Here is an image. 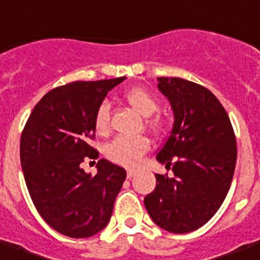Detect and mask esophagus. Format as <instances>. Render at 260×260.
<instances>
[{"label":"esophagus","instance_id":"obj_1","mask_svg":"<svg viewBox=\"0 0 260 260\" xmlns=\"http://www.w3.org/2000/svg\"><path fill=\"white\" fill-rule=\"evenodd\" d=\"M135 176H136V172H135V170H128V172H126V177L128 178H132V177H135Z\"/></svg>","mask_w":260,"mask_h":260}]
</instances>
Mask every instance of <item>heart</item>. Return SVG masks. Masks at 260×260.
Returning a JSON list of instances; mask_svg holds the SVG:
<instances>
[{
    "mask_svg": "<svg viewBox=\"0 0 260 260\" xmlns=\"http://www.w3.org/2000/svg\"><path fill=\"white\" fill-rule=\"evenodd\" d=\"M126 102L146 117V126L154 134H161L165 128V120L159 114H152L158 109V99L143 87H135L125 92ZM109 105L101 104L94 114V128L98 135H106L110 125ZM150 147L146 136H118L106 146V156L116 164L124 166H136L140 158Z\"/></svg>",
    "mask_w": 260,
    "mask_h": 260,
    "instance_id": "b5f03b06",
    "label": "heart"
}]
</instances>
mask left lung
Here are the masks:
<instances>
[{"label": "left lung", "instance_id": "1", "mask_svg": "<svg viewBox=\"0 0 260 260\" xmlns=\"http://www.w3.org/2000/svg\"><path fill=\"white\" fill-rule=\"evenodd\" d=\"M174 124L156 161L173 177L155 174V189L144 198L154 222L172 233L203 226L221 207L235 173L237 147L226 110L206 87L180 77H158Z\"/></svg>", "mask_w": 260, "mask_h": 260}]
</instances>
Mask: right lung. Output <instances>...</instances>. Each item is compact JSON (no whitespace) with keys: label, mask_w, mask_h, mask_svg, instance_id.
I'll use <instances>...</instances> for the list:
<instances>
[{"label":"right lung","mask_w":260,"mask_h":260,"mask_svg":"<svg viewBox=\"0 0 260 260\" xmlns=\"http://www.w3.org/2000/svg\"><path fill=\"white\" fill-rule=\"evenodd\" d=\"M124 77L73 82L49 91L34 108L21 132L20 161L38 213L58 233L73 239L94 236L112 217L126 172L106 159L98 173L82 169L86 158L99 152L94 139V114Z\"/></svg>","instance_id":"obj_1"}]
</instances>
